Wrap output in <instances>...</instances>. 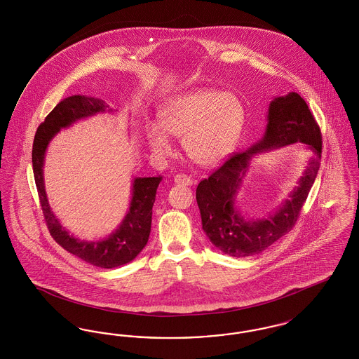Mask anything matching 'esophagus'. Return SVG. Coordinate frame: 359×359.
Segmentation results:
<instances>
[{
    "label": "esophagus",
    "instance_id": "1",
    "mask_svg": "<svg viewBox=\"0 0 359 359\" xmlns=\"http://www.w3.org/2000/svg\"><path fill=\"white\" fill-rule=\"evenodd\" d=\"M173 182L176 184H182V186H191L192 184V179L187 175H176L173 177Z\"/></svg>",
    "mask_w": 359,
    "mask_h": 359
}]
</instances>
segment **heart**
Listing matches in <instances>:
<instances>
[{"label": "heart", "mask_w": 359, "mask_h": 359, "mask_svg": "<svg viewBox=\"0 0 359 359\" xmlns=\"http://www.w3.org/2000/svg\"><path fill=\"white\" fill-rule=\"evenodd\" d=\"M160 125L148 123L145 133L156 156L168 157L171 138L183 137L188 157L203 167L221 163L238 145L246 125V107L238 95L215 88H195L165 103Z\"/></svg>", "instance_id": "b5f03b06"}]
</instances>
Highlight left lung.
Instances as JSON below:
<instances>
[{"mask_svg": "<svg viewBox=\"0 0 359 359\" xmlns=\"http://www.w3.org/2000/svg\"><path fill=\"white\" fill-rule=\"evenodd\" d=\"M266 120L265 133L258 142L246 152L230 156L196 188L202 229L211 243L227 256H255L290 231L320 167V129L307 103L297 93L273 98ZM296 142L304 143L313 157L290 199L266 219H245L236 208L235 199L252 156Z\"/></svg>", "mask_w": 359, "mask_h": 359, "instance_id": "left-lung-1", "label": "left lung"}]
</instances>
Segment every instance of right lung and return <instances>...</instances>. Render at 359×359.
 <instances>
[{
  "label": "right lung",
  "mask_w": 359,
  "mask_h": 359,
  "mask_svg": "<svg viewBox=\"0 0 359 359\" xmlns=\"http://www.w3.org/2000/svg\"><path fill=\"white\" fill-rule=\"evenodd\" d=\"M104 111L111 113L113 110L104 101L94 97L72 95L60 101L37 128L32 148V165L40 205L53 239L69 253L86 262L98 268L111 269L133 261L145 248L151 234L156 191L163 177H135L129 210L120 226L104 239L81 241L69 236L55 217L46 194L43 175L46 152L52 138L76 121Z\"/></svg>",
  "instance_id": "add662e5"
}]
</instances>
